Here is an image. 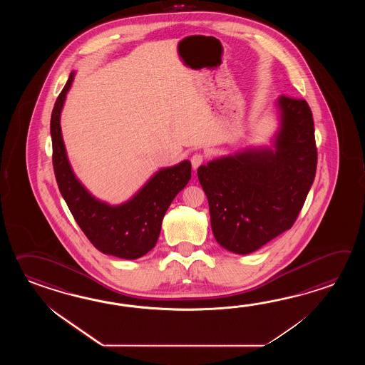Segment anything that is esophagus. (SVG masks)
Returning a JSON list of instances; mask_svg holds the SVG:
<instances>
[{
  "label": "esophagus",
  "mask_w": 365,
  "mask_h": 365,
  "mask_svg": "<svg viewBox=\"0 0 365 365\" xmlns=\"http://www.w3.org/2000/svg\"><path fill=\"white\" fill-rule=\"evenodd\" d=\"M203 160H205V155L201 154V153H195L190 158V162H192V167H193V170H197L202 163H203Z\"/></svg>",
  "instance_id": "esophagus-1"
}]
</instances>
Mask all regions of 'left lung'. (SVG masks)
Returning <instances> with one entry per match:
<instances>
[{"label":"left lung","mask_w":365,"mask_h":365,"mask_svg":"<svg viewBox=\"0 0 365 365\" xmlns=\"http://www.w3.org/2000/svg\"><path fill=\"white\" fill-rule=\"evenodd\" d=\"M274 148H248L197 171L209 201L211 230L223 248L249 255L289 230L316 176L317 148L312 110L282 95Z\"/></svg>","instance_id":"obj_1"}]
</instances>
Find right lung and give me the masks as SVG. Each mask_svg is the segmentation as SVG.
Returning <instances> with one entry per match:
<instances>
[{
    "label": "right lung",
    "mask_w": 365,
    "mask_h": 365,
    "mask_svg": "<svg viewBox=\"0 0 365 365\" xmlns=\"http://www.w3.org/2000/svg\"><path fill=\"white\" fill-rule=\"evenodd\" d=\"M74 76L71 71L51 116L57 185L70 212L95 248L109 256L137 259L155 247L165 211L192 178V164L184 160L159 170L134 197L121 205L112 206L95 198L76 178L62 140L60 116Z\"/></svg>",
    "instance_id": "right-lung-1"
}]
</instances>
